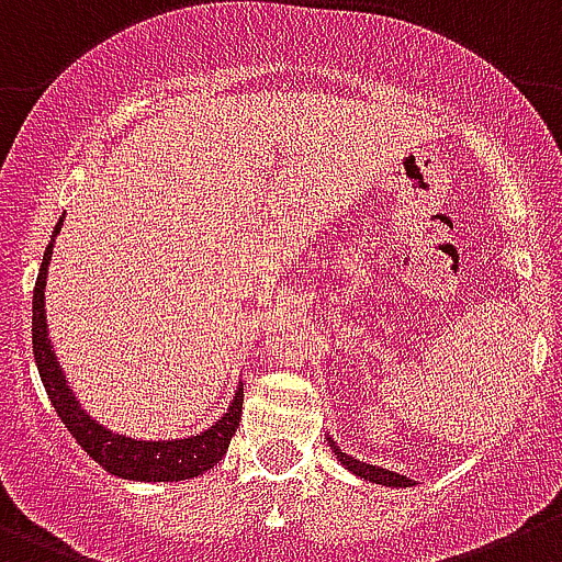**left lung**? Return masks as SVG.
<instances>
[{
    "mask_svg": "<svg viewBox=\"0 0 562 562\" xmlns=\"http://www.w3.org/2000/svg\"><path fill=\"white\" fill-rule=\"evenodd\" d=\"M328 447H330V450H334V456L339 458L341 467H345L347 472L356 474V477L370 480V483H375V485H386V488H411V485H414V480L405 477V474L389 472V469L372 467V463L358 461V458L347 456V452H341L339 447H336V441H334V438H330V436H328Z\"/></svg>",
    "mask_w": 562,
    "mask_h": 562,
    "instance_id": "1",
    "label": "left lung"
}]
</instances>
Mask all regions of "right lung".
Wrapping results in <instances>:
<instances>
[{"label": "right lung", "instance_id": "right-lung-1", "mask_svg": "<svg viewBox=\"0 0 562 562\" xmlns=\"http://www.w3.org/2000/svg\"><path fill=\"white\" fill-rule=\"evenodd\" d=\"M63 228V217L57 221L52 243L46 245L41 272H37L35 292H32V352L35 364L44 381L46 394L55 405L63 425L71 430L77 445L99 463L104 472L115 474L121 480H135V483H179V480H192L198 474L210 472L223 456H226L232 436L239 425L243 414V389L237 386L234 400L228 403L226 414L206 430L184 438H159V441H146V438H132L124 432H115L101 425L95 416H90L77 400L74 389L68 386V378L57 361L55 341L49 336V323H46V276H49L52 250H55V237Z\"/></svg>", "mask_w": 562, "mask_h": 562}]
</instances>
